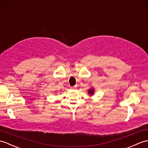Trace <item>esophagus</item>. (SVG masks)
I'll return each instance as SVG.
<instances>
[{
    "instance_id": "esophagus-1",
    "label": "esophagus",
    "mask_w": 148,
    "mask_h": 148,
    "mask_svg": "<svg viewBox=\"0 0 148 148\" xmlns=\"http://www.w3.org/2000/svg\"><path fill=\"white\" fill-rule=\"evenodd\" d=\"M74 88H75V86H72V87H71V90H74Z\"/></svg>"
}]
</instances>
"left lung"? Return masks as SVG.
<instances>
[{"mask_svg": "<svg viewBox=\"0 0 148 148\" xmlns=\"http://www.w3.org/2000/svg\"><path fill=\"white\" fill-rule=\"evenodd\" d=\"M88 95H90V96H92L94 95V93H95V89H94V88H90V89H89L88 90Z\"/></svg>", "mask_w": 148, "mask_h": 148, "instance_id": "8db88e82", "label": "left lung"}]
</instances>
